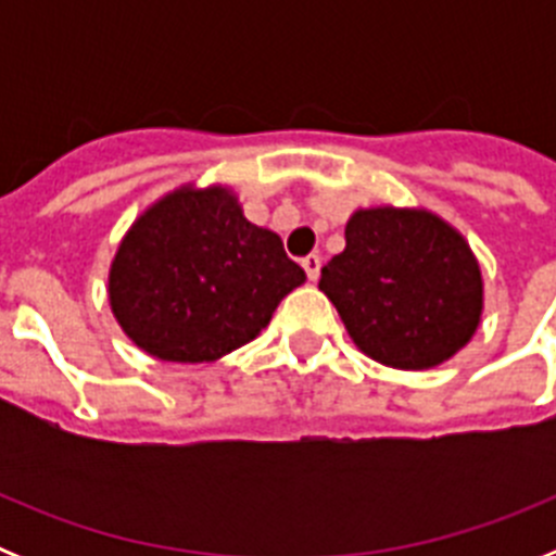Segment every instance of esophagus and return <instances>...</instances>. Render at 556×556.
<instances>
[{
  "label": "esophagus",
  "instance_id": "esophagus-1",
  "mask_svg": "<svg viewBox=\"0 0 556 556\" xmlns=\"http://www.w3.org/2000/svg\"><path fill=\"white\" fill-rule=\"evenodd\" d=\"M303 269H306V275H308V281H317V278H320V267H323V258L317 253H312V255H306V258H303Z\"/></svg>",
  "mask_w": 556,
  "mask_h": 556
}]
</instances>
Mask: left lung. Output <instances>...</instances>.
<instances>
[{
    "mask_svg": "<svg viewBox=\"0 0 556 556\" xmlns=\"http://www.w3.org/2000/svg\"><path fill=\"white\" fill-rule=\"evenodd\" d=\"M320 289L370 358L426 370L468 345L481 317V273L454 228L426 211H356Z\"/></svg>",
    "mask_w": 556,
    "mask_h": 556,
    "instance_id": "obj_1",
    "label": "left lung"
}]
</instances>
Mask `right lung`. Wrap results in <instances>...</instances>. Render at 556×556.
<instances>
[{
	"label": "right lung",
	"mask_w": 556,
	"mask_h": 556,
	"mask_svg": "<svg viewBox=\"0 0 556 556\" xmlns=\"http://www.w3.org/2000/svg\"><path fill=\"white\" fill-rule=\"evenodd\" d=\"M303 281L281 236L248 223L233 194L180 189L125 236L111 308L150 356L198 365L250 342Z\"/></svg>",
	"instance_id": "right-lung-1"
}]
</instances>
